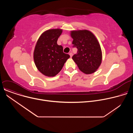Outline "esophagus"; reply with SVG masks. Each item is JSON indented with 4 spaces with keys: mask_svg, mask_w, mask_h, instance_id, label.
Here are the masks:
<instances>
[{
    "mask_svg": "<svg viewBox=\"0 0 133 133\" xmlns=\"http://www.w3.org/2000/svg\"><path fill=\"white\" fill-rule=\"evenodd\" d=\"M69 55H70V57H72V56L73 54H72V52H70V53H69Z\"/></svg>",
    "mask_w": 133,
    "mask_h": 133,
    "instance_id": "34e87169",
    "label": "esophagus"
}]
</instances>
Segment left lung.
<instances>
[{
    "label": "left lung",
    "mask_w": 133,
    "mask_h": 133,
    "mask_svg": "<svg viewBox=\"0 0 133 133\" xmlns=\"http://www.w3.org/2000/svg\"><path fill=\"white\" fill-rule=\"evenodd\" d=\"M70 36L74 47L78 49L77 54L72 57L79 70L85 74L95 72L102 61V51L96 36L88 30H71Z\"/></svg>",
    "instance_id": "left-lung-1"
}]
</instances>
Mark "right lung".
Returning <instances> with one entry per match:
<instances>
[{
  "instance_id": "right-lung-1",
  "label": "right lung",
  "mask_w": 133,
  "mask_h": 133,
  "mask_svg": "<svg viewBox=\"0 0 133 133\" xmlns=\"http://www.w3.org/2000/svg\"><path fill=\"white\" fill-rule=\"evenodd\" d=\"M62 32L60 28L47 30L36 43L33 54L34 63L37 69L46 76L57 75L70 57L63 52V46L57 43Z\"/></svg>"
}]
</instances>
